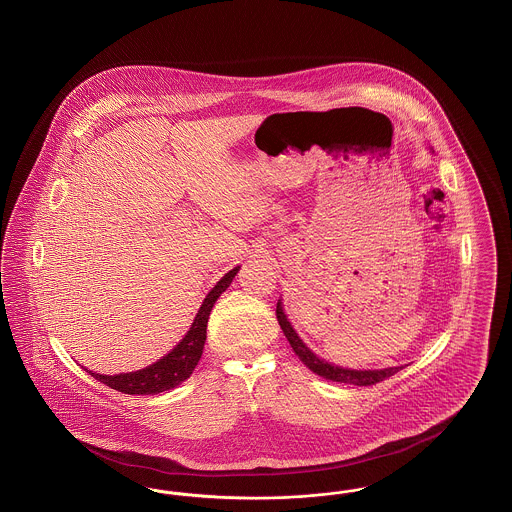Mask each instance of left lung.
I'll return each instance as SVG.
<instances>
[{
  "label": "left lung",
  "mask_w": 512,
  "mask_h": 512,
  "mask_svg": "<svg viewBox=\"0 0 512 512\" xmlns=\"http://www.w3.org/2000/svg\"><path fill=\"white\" fill-rule=\"evenodd\" d=\"M276 318L278 324L284 331V335L289 341V345L293 348V352L299 356V360L307 366L310 371H314L316 375L329 379V381H337V383H348V385H356V387H369L375 383H381L385 379H389L390 375L398 373L400 368H387V369H366V371H358V369H345L339 366H331L328 362L320 360L314 352H310L305 343L297 337L295 329L291 328V324L287 322L286 314L282 310V305H276Z\"/></svg>",
  "instance_id": "8db88e82"
}]
</instances>
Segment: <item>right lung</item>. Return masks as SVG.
<instances>
[{"label": "right lung", "mask_w": 512, "mask_h": 512, "mask_svg": "<svg viewBox=\"0 0 512 512\" xmlns=\"http://www.w3.org/2000/svg\"><path fill=\"white\" fill-rule=\"evenodd\" d=\"M240 266L226 272L225 276L217 282L207 297L204 305L198 310L194 324L190 331L184 335L183 341L173 348L160 362L148 368L135 371V373H120V375H99L91 373L97 381L104 383L110 389L120 390L123 394H158L164 390L175 389L198 366L202 352H204L205 333H207V320L215 301L221 297L226 287L232 284L234 276L238 274Z\"/></svg>", "instance_id": "right-lung-1"}]
</instances>
